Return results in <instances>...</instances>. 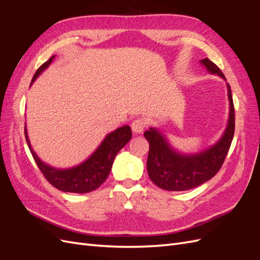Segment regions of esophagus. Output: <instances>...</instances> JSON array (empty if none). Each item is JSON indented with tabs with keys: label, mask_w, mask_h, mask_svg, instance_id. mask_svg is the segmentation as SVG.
<instances>
[{
	"label": "esophagus",
	"mask_w": 260,
	"mask_h": 260,
	"mask_svg": "<svg viewBox=\"0 0 260 260\" xmlns=\"http://www.w3.org/2000/svg\"><path fill=\"white\" fill-rule=\"evenodd\" d=\"M144 128H145V121L142 119V118H137V119H135L131 122V129L135 133L143 132Z\"/></svg>",
	"instance_id": "1"
}]
</instances>
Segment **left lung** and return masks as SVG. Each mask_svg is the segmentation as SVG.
Wrapping results in <instances>:
<instances>
[{
	"mask_svg": "<svg viewBox=\"0 0 260 260\" xmlns=\"http://www.w3.org/2000/svg\"><path fill=\"white\" fill-rule=\"evenodd\" d=\"M202 64L210 73L225 79L220 68L208 58L202 59ZM228 95L230 101V117L226 130L221 140L205 152L192 156L180 155L168 145L157 130L151 128L144 132L149 143L146 164L148 177L157 186L166 191H185L203 184L217 175L229 152L235 129L234 105L229 84Z\"/></svg>",
	"mask_w": 260,
	"mask_h": 260,
	"instance_id": "1",
	"label": "left lung"
}]
</instances>
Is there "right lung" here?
Here are the masks:
<instances>
[{
	"mask_svg": "<svg viewBox=\"0 0 260 260\" xmlns=\"http://www.w3.org/2000/svg\"><path fill=\"white\" fill-rule=\"evenodd\" d=\"M53 58L54 56L39 67L32 80H31V84L37 79V77L51 64ZM131 136L132 132L129 125H124V127L117 129L109 133L89 159H86L75 168L59 170L48 166L39 159L32 147L30 146L27 130L25 128V137L29 149L44 178L59 191L72 193H88L103 184L109 172H111L116 155L129 142Z\"/></svg>",
	"mask_w": 260,
	"mask_h": 260,
	"instance_id": "1",
	"label": "right lung"
}]
</instances>
